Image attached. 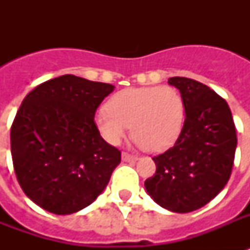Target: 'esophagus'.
I'll use <instances>...</instances> for the list:
<instances>
[{
    "mask_svg": "<svg viewBox=\"0 0 250 250\" xmlns=\"http://www.w3.org/2000/svg\"><path fill=\"white\" fill-rule=\"evenodd\" d=\"M122 160L125 161V162H129V161H136L137 157L132 156V154H129V153L127 152H123L122 153Z\"/></svg>",
    "mask_w": 250,
    "mask_h": 250,
    "instance_id": "1",
    "label": "esophagus"
}]
</instances>
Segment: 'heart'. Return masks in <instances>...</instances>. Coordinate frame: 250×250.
Listing matches in <instances>:
<instances>
[{"label": "heart", "mask_w": 250, "mask_h": 250, "mask_svg": "<svg viewBox=\"0 0 250 250\" xmlns=\"http://www.w3.org/2000/svg\"><path fill=\"white\" fill-rule=\"evenodd\" d=\"M184 121V100L170 85L119 90L94 115L97 129L109 144H119L132 125L135 141L150 152L170 148L182 133Z\"/></svg>", "instance_id": "1"}]
</instances>
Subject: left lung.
Wrapping results in <instances>:
<instances>
[{"label":"left lung","mask_w":250,"mask_h":250,"mask_svg":"<svg viewBox=\"0 0 250 250\" xmlns=\"http://www.w3.org/2000/svg\"><path fill=\"white\" fill-rule=\"evenodd\" d=\"M186 121L174 146L153 157L156 174L145 180L153 200L174 213H189L211 201L229 182L236 150V128L225 98L205 84L175 76Z\"/></svg>","instance_id":"obj_1"}]
</instances>
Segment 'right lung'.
Wrapping results in <instances>:
<instances>
[{"label": "right lung", "instance_id": "right-lung-1", "mask_svg": "<svg viewBox=\"0 0 250 250\" xmlns=\"http://www.w3.org/2000/svg\"><path fill=\"white\" fill-rule=\"evenodd\" d=\"M113 90L111 84L62 75L25 96L10 143L18 183L36 205L66 215L105 189L121 150L102 139L94 114Z\"/></svg>", "mask_w": 250, "mask_h": 250}]
</instances>
